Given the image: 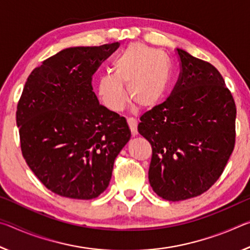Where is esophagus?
Returning a JSON list of instances; mask_svg holds the SVG:
<instances>
[{
    "label": "esophagus",
    "instance_id": "1",
    "mask_svg": "<svg viewBox=\"0 0 250 250\" xmlns=\"http://www.w3.org/2000/svg\"><path fill=\"white\" fill-rule=\"evenodd\" d=\"M126 121H128V125L130 126V130H131V133H132V135L134 137V135L138 134V122H137V119L133 117H130L126 119Z\"/></svg>",
    "mask_w": 250,
    "mask_h": 250
}]
</instances>
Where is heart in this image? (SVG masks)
Segmentation results:
<instances>
[{"mask_svg": "<svg viewBox=\"0 0 250 250\" xmlns=\"http://www.w3.org/2000/svg\"><path fill=\"white\" fill-rule=\"evenodd\" d=\"M113 74L104 73L96 84L97 96L105 108L120 111L126 92L134 104L153 107L163 98L170 83L171 69L162 52L142 44H132L112 62Z\"/></svg>", "mask_w": 250, "mask_h": 250, "instance_id": "b5f03b06", "label": "heart"}]
</instances>
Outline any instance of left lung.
Here are the masks:
<instances>
[{"label":"left lung","instance_id":"left-lung-1","mask_svg":"<svg viewBox=\"0 0 250 250\" xmlns=\"http://www.w3.org/2000/svg\"><path fill=\"white\" fill-rule=\"evenodd\" d=\"M181 71L172 94L145 115L138 131L150 142L153 191L177 202L206 192L235 146L236 105L215 67L176 49Z\"/></svg>","mask_w":250,"mask_h":250}]
</instances>
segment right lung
<instances>
[{
    "mask_svg": "<svg viewBox=\"0 0 250 250\" xmlns=\"http://www.w3.org/2000/svg\"><path fill=\"white\" fill-rule=\"evenodd\" d=\"M120 43L62 49L36 67L16 110L21 150L42 183L58 195L91 200L108 188L131 131L101 105L92 75Z\"/></svg>",
    "mask_w": 250,
    "mask_h": 250,
    "instance_id": "obj_1",
    "label": "right lung"
}]
</instances>
